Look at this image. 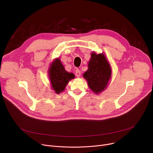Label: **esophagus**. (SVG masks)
<instances>
[{"mask_svg": "<svg viewBox=\"0 0 153 153\" xmlns=\"http://www.w3.org/2000/svg\"><path fill=\"white\" fill-rule=\"evenodd\" d=\"M75 73H76L75 74H76V76L77 77H79L80 76H81V71H80V70L77 69V70L76 71Z\"/></svg>", "mask_w": 153, "mask_h": 153, "instance_id": "esophagus-1", "label": "esophagus"}]
</instances>
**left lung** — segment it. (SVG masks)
Returning a JSON list of instances; mask_svg holds the SVG:
<instances>
[{"mask_svg":"<svg viewBox=\"0 0 153 153\" xmlns=\"http://www.w3.org/2000/svg\"><path fill=\"white\" fill-rule=\"evenodd\" d=\"M111 75L110 65L103 53H92L88 70L83 74L90 89L96 94L102 92L107 87Z\"/></svg>","mask_w":153,"mask_h":153,"instance_id":"1","label":"left lung"}]
</instances>
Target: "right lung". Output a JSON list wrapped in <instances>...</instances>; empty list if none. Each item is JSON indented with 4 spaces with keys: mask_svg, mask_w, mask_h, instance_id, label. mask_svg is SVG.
I'll return each mask as SVG.
<instances>
[{
    "mask_svg": "<svg viewBox=\"0 0 153 153\" xmlns=\"http://www.w3.org/2000/svg\"><path fill=\"white\" fill-rule=\"evenodd\" d=\"M48 74L50 79L52 89L56 94L62 92L69 81L74 79V74L67 72L59 58H56L51 64L48 70Z\"/></svg>",
    "mask_w": 153,
    "mask_h": 153,
    "instance_id": "add662e5",
    "label": "right lung"
}]
</instances>
